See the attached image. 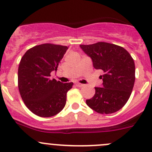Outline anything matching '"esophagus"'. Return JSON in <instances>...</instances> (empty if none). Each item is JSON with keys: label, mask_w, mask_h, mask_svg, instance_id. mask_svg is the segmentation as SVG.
<instances>
[{"label": "esophagus", "mask_w": 152, "mask_h": 152, "mask_svg": "<svg viewBox=\"0 0 152 152\" xmlns=\"http://www.w3.org/2000/svg\"><path fill=\"white\" fill-rule=\"evenodd\" d=\"M76 85L77 86V87H83V86H84V85H82V84H80V83H76Z\"/></svg>", "instance_id": "esophagus-1"}]
</instances>
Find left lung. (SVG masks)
Segmentation results:
<instances>
[{
    "label": "left lung",
    "instance_id": "1",
    "mask_svg": "<svg viewBox=\"0 0 152 152\" xmlns=\"http://www.w3.org/2000/svg\"><path fill=\"white\" fill-rule=\"evenodd\" d=\"M82 50L91 58L96 70H102L103 83L95 87L96 93L86 100L89 107L100 114H111L122 108L131 96L134 80L135 66L132 57L123 47L99 42L80 45Z\"/></svg>",
    "mask_w": 152,
    "mask_h": 152
}]
</instances>
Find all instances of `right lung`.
<instances>
[{"label":"right lung","mask_w":152,"mask_h":152,"mask_svg":"<svg viewBox=\"0 0 152 152\" xmlns=\"http://www.w3.org/2000/svg\"><path fill=\"white\" fill-rule=\"evenodd\" d=\"M67 46L42 44L28 49L18 67V88L24 104L39 117L48 118L60 113L66 104L67 93L73 83L50 79V73L67 50Z\"/></svg>","instance_id":"1"}]
</instances>
